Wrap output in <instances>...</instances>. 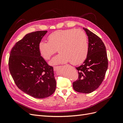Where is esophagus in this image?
Returning <instances> with one entry per match:
<instances>
[{
	"label": "esophagus",
	"instance_id": "obj_1",
	"mask_svg": "<svg viewBox=\"0 0 123 123\" xmlns=\"http://www.w3.org/2000/svg\"><path fill=\"white\" fill-rule=\"evenodd\" d=\"M59 68H60V67L59 66H55V67H54L53 69L54 71H57Z\"/></svg>",
	"mask_w": 123,
	"mask_h": 123
}]
</instances>
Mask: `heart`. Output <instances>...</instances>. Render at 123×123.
Returning <instances> with one entry per match:
<instances>
[{
  "mask_svg": "<svg viewBox=\"0 0 123 123\" xmlns=\"http://www.w3.org/2000/svg\"><path fill=\"white\" fill-rule=\"evenodd\" d=\"M48 42L41 41L38 44L40 55L48 60L57 49L59 54L50 62L55 65L70 62L73 65L83 62L88 52V43L85 33L80 30H61L51 33L48 37Z\"/></svg>",
  "mask_w": 123,
  "mask_h": 123,
  "instance_id": "b5f03b06",
  "label": "heart"
}]
</instances>
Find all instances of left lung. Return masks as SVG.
Masks as SVG:
<instances>
[{
	"label": "left lung",
	"mask_w": 123,
	"mask_h": 123,
	"mask_svg": "<svg viewBox=\"0 0 123 123\" xmlns=\"http://www.w3.org/2000/svg\"><path fill=\"white\" fill-rule=\"evenodd\" d=\"M88 37V52L85 61L76 67L79 79L73 83L74 90L90 93L99 87L108 68L106 49L103 41L88 29L83 28Z\"/></svg>",
	"instance_id": "1"
}]
</instances>
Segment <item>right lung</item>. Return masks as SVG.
<instances>
[{"mask_svg":"<svg viewBox=\"0 0 123 123\" xmlns=\"http://www.w3.org/2000/svg\"><path fill=\"white\" fill-rule=\"evenodd\" d=\"M47 31L29 33L11 50L9 67L20 90L32 97L44 98L54 92L56 83L53 68L41 56L38 44Z\"/></svg>","mask_w":123,"mask_h":123,"instance_id":"1","label":"right lung"}]
</instances>
